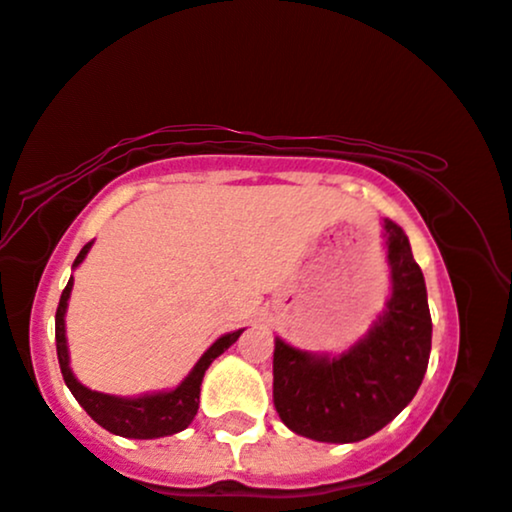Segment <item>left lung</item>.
Instances as JSON below:
<instances>
[{
	"label": "left lung",
	"instance_id": "left-lung-1",
	"mask_svg": "<svg viewBox=\"0 0 512 512\" xmlns=\"http://www.w3.org/2000/svg\"><path fill=\"white\" fill-rule=\"evenodd\" d=\"M383 236L392 292L355 345L318 355L276 336L273 406L294 434L320 443L364 441L420 390L431 352L427 285L397 222L385 218Z\"/></svg>",
	"mask_w": 512,
	"mask_h": 512
}]
</instances>
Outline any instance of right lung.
Masks as SVG:
<instances>
[{
	"mask_svg": "<svg viewBox=\"0 0 512 512\" xmlns=\"http://www.w3.org/2000/svg\"><path fill=\"white\" fill-rule=\"evenodd\" d=\"M92 241L85 243L81 253L74 259V269L83 262L85 255L90 253ZM71 287H74V278H69L67 287L62 290L60 306L55 313V343H57V359H60L62 378L67 387L74 394L76 401L81 403L92 420L99 427L111 431L115 436L122 438H162L183 431L187 424L194 420L199 410V392L204 373L215 357H220L229 345L236 343V338L243 334V329L229 331V334L220 336L199 362L192 366V371L176 385L174 390L167 392H148L139 394V397H115V394L95 392L83 383H78L69 366V348H67V327H64V315H67Z\"/></svg>",
	"mask_w": 512,
	"mask_h": 512,
	"instance_id": "add662e5",
	"label": "right lung"
}]
</instances>
